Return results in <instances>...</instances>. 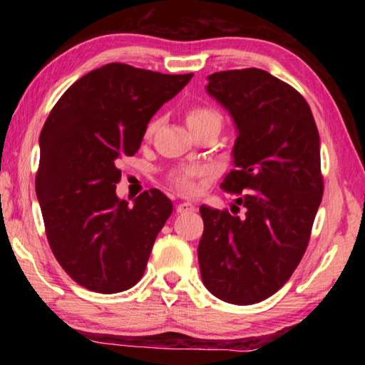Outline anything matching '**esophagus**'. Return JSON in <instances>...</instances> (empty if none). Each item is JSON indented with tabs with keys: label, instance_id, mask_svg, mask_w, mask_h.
Segmentation results:
<instances>
[{
	"label": "esophagus",
	"instance_id": "esophagus-1",
	"mask_svg": "<svg viewBox=\"0 0 365 365\" xmlns=\"http://www.w3.org/2000/svg\"><path fill=\"white\" fill-rule=\"evenodd\" d=\"M195 211V206L191 205V202H180V205L177 206V212L178 214H190Z\"/></svg>",
	"mask_w": 365,
	"mask_h": 365
}]
</instances>
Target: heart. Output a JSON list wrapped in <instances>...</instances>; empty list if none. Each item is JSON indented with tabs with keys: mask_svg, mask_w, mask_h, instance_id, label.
Returning <instances> with one entry per match:
<instances>
[{
	"mask_svg": "<svg viewBox=\"0 0 365 365\" xmlns=\"http://www.w3.org/2000/svg\"><path fill=\"white\" fill-rule=\"evenodd\" d=\"M220 120L219 114L215 110L209 108H193L187 113V125H196V123H202L207 120ZM158 123L151 122L148 127V135L154 132ZM202 175V169H187V170H178L170 175V182L177 190H180L182 193L191 195L196 191V178Z\"/></svg>",
	"mask_w": 365,
	"mask_h": 365,
	"instance_id": "heart-1",
	"label": "heart"
}]
</instances>
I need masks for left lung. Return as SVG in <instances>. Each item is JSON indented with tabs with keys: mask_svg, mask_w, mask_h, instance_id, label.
<instances>
[{
	"mask_svg": "<svg viewBox=\"0 0 365 365\" xmlns=\"http://www.w3.org/2000/svg\"><path fill=\"white\" fill-rule=\"evenodd\" d=\"M206 91L237 130L222 188L242 193L246 212L200 207L201 279L215 298L256 304L285 285L307 248L324 195L319 132L304 98L262 69L215 72Z\"/></svg>",
	"mask_w": 365,
	"mask_h": 365,
	"instance_id": "left-lung-1",
	"label": "left lung"
}]
</instances>
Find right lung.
I'll return each instance as SVG.
<instances>
[{
	"label": "right lung",
	"mask_w": 365,
	"mask_h": 365,
	"mask_svg": "<svg viewBox=\"0 0 365 365\" xmlns=\"http://www.w3.org/2000/svg\"><path fill=\"white\" fill-rule=\"evenodd\" d=\"M191 77L110 63L78 78L49 113L36 197L53 255L78 285L113 294L143 277L172 202L150 190L128 206L115 195L117 160L138 151L151 117Z\"/></svg>",
	"instance_id": "add662e5"
}]
</instances>
